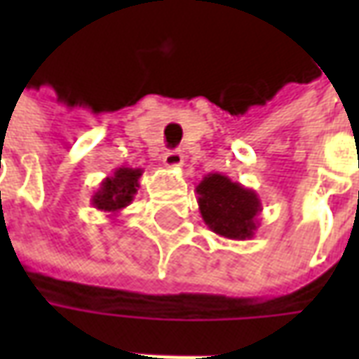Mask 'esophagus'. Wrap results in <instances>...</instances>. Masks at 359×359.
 Here are the masks:
<instances>
[{
    "label": "esophagus",
    "instance_id": "34e87169",
    "mask_svg": "<svg viewBox=\"0 0 359 359\" xmlns=\"http://www.w3.org/2000/svg\"><path fill=\"white\" fill-rule=\"evenodd\" d=\"M163 163H165V168H170V170H180V168L184 165V154L177 151V149L165 151V154H163Z\"/></svg>",
    "mask_w": 359,
    "mask_h": 359
}]
</instances>
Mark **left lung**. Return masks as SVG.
Masks as SVG:
<instances>
[{
  "mask_svg": "<svg viewBox=\"0 0 359 359\" xmlns=\"http://www.w3.org/2000/svg\"><path fill=\"white\" fill-rule=\"evenodd\" d=\"M198 205L205 226L228 240H252L259 226L262 201L254 189L224 173H208L198 187Z\"/></svg>",
  "mask_w": 359,
  "mask_h": 359,
  "instance_id": "1",
  "label": "left lung"
}]
</instances>
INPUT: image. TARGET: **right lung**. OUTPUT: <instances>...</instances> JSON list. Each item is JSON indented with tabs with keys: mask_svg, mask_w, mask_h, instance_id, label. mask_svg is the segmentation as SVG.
<instances>
[{
	"mask_svg": "<svg viewBox=\"0 0 359 359\" xmlns=\"http://www.w3.org/2000/svg\"><path fill=\"white\" fill-rule=\"evenodd\" d=\"M144 170L140 168H118L100 184L97 191L91 196V205L100 212L116 215L128 208L140 187V177Z\"/></svg>",
	"mask_w": 359,
	"mask_h": 359,
	"instance_id": "1",
	"label": "right lung"
}]
</instances>
